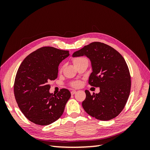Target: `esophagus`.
Listing matches in <instances>:
<instances>
[{"instance_id": "obj_1", "label": "esophagus", "mask_w": 150, "mask_h": 150, "mask_svg": "<svg viewBox=\"0 0 150 150\" xmlns=\"http://www.w3.org/2000/svg\"><path fill=\"white\" fill-rule=\"evenodd\" d=\"M71 94H72V95H73V94H76V91H75V90H72V91H71Z\"/></svg>"}]
</instances>
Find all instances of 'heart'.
<instances>
[{
    "label": "heart",
    "mask_w": 150,
    "mask_h": 150,
    "mask_svg": "<svg viewBox=\"0 0 150 150\" xmlns=\"http://www.w3.org/2000/svg\"><path fill=\"white\" fill-rule=\"evenodd\" d=\"M87 60V59L85 58V57H75L73 59H72V62H73V64L75 66L79 65V64H81V62H83V61ZM62 68L61 67L60 69V71H62ZM81 85V83L79 81H74V82L71 83V86L72 87L74 88H78L79 86Z\"/></svg>",
    "instance_id": "b5f03b06"
}]
</instances>
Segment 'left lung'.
Here are the masks:
<instances>
[{
    "label": "left lung",
    "mask_w": 150,
    "mask_h": 150,
    "mask_svg": "<svg viewBox=\"0 0 150 150\" xmlns=\"http://www.w3.org/2000/svg\"><path fill=\"white\" fill-rule=\"evenodd\" d=\"M83 56L91 62L89 84L100 89L93 94L85 91L83 108L98 120L115 118L124 109L130 93L131 76L125 59L114 48L99 42L91 43L72 54V57Z\"/></svg>",
    "instance_id": "8db88e82"
}]
</instances>
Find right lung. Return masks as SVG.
<instances>
[{
  "label": "right lung",
  "instance_id": "obj_1",
  "mask_svg": "<svg viewBox=\"0 0 150 150\" xmlns=\"http://www.w3.org/2000/svg\"><path fill=\"white\" fill-rule=\"evenodd\" d=\"M69 56L68 51L42 47L22 61L16 76L13 92L18 106L31 122L48 125L57 120L71 97L67 89L56 95L49 93L50 81L57 78L58 66Z\"/></svg>",
  "mask_w": 150,
  "mask_h": 150
}]
</instances>
